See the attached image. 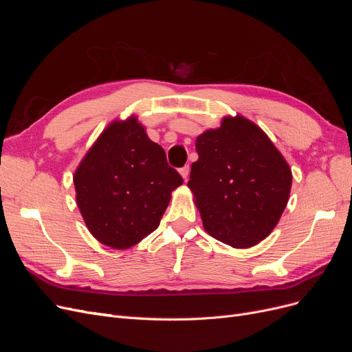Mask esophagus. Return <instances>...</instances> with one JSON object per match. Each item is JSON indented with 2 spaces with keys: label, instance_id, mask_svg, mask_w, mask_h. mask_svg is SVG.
Instances as JSON below:
<instances>
[{
  "label": "esophagus",
  "instance_id": "34e87169",
  "mask_svg": "<svg viewBox=\"0 0 352 352\" xmlns=\"http://www.w3.org/2000/svg\"><path fill=\"white\" fill-rule=\"evenodd\" d=\"M179 172H180V175H182V177L185 179V182L188 180V176H189V172H190V167H189V164H186V166H184V167H180L179 168Z\"/></svg>",
  "mask_w": 352,
  "mask_h": 352
}]
</instances>
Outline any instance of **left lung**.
Wrapping results in <instances>:
<instances>
[{"mask_svg":"<svg viewBox=\"0 0 352 352\" xmlns=\"http://www.w3.org/2000/svg\"><path fill=\"white\" fill-rule=\"evenodd\" d=\"M188 186L208 235L233 248L257 245L278 225L292 185L291 168L257 124L225 117L197 138Z\"/></svg>","mask_w":352,"mask_h":352,"instance_id":"left-lung-1","label":"left lung"}]
</instances>
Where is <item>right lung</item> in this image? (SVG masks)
Here are the masks:
<instances>
[{
	"instance_id": "add662e5",
	"label": "right lung",
	"mask_w": 352,
	"mask_h": 352,
	"mask_svg": "<svg viewBox=\"0 0 352 352\" xmlns=\"http://www.w3.org/2000/svg\"><path fill=\"white\" fill-rule=\"evenodd\" d=\"M73 182L89 232L107 247L126 250L158 228L172 190L184 179L131 117L101 133Z\"/></svg>"
}]
</instances>
